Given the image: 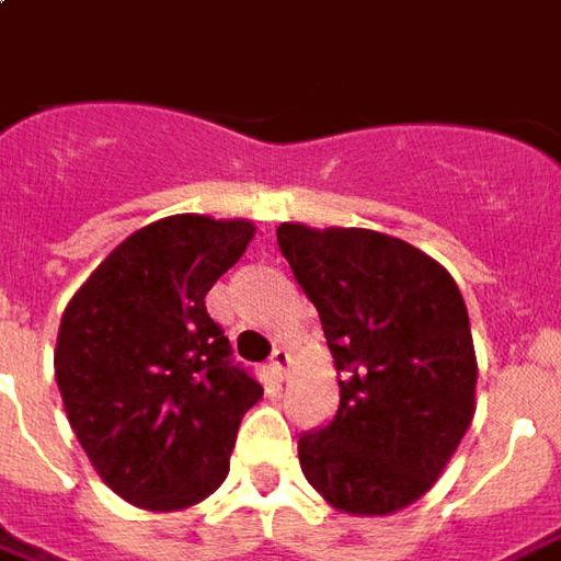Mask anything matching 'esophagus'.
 <instances>
[{"label":"esophagus","instance_id":"1","mask_svg":"<svg viewBox=\"0 0 561 561\" xmlns=\"http://www.w3.org/2000/svg\"><path fill=\"white\" fill-rule=\"evenodd\" d=\"M289 364H293V355H289L287 348H274L272 360H268V370H272V377L274 379H287Z\"/></svg>","mask_w":561,"mask_h":561}]
</instances>
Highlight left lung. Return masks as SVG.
<instances>
[{
	"label": "left lung",
	"instance_id": "1",
	"mask_svg": "<svg viewBox=\"0 0 561 561\" xmlns=\"http://www.w3.org/2000/svg\"><path fill=\"white\" fill-rule=\"evenodd\" d=\"M277 247L340 374L336 416L299 438L302 472L340 513L392 516L438 482L476 416L463 296L445 265L392 234L284 221Z\"/></svg>",
	"mask_w": 561,
	"mask_h": 561
}]
</instances>
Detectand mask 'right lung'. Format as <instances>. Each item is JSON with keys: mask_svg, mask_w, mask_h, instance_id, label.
Listing matches in <instances>:
<instances>
[{"mask_svg": "<svg viewBox=\"0 0 561 561\" xmlns=\"http://www.w3.org/2000/svg\"><path fill=\"white\" fill-rule=\"evenodd\" d=\"M255 225L182 213L129 234L67 302L55 379L101 482L150 513H179L228 476L237 426L262 386L231 364L206 293Z\"/></svg>", "mask_w": 561, "mask_h": 561, "instance_id": "right-lung-1", "label": "right lung"}]
</instances>
